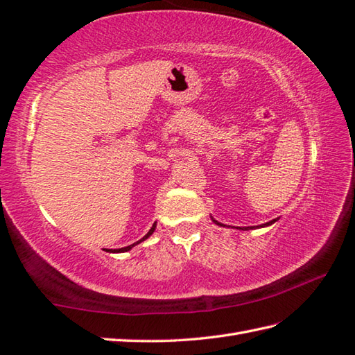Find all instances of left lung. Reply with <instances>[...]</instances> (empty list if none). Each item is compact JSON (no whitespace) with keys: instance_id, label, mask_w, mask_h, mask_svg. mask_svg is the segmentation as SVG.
Segmentation results:
<instances>
[{"instance_id":"left-lung-1","label":"left lung","mask_w":355,"mask_h":355,"mask_svg":"<svg viewBox=\"0 0 355 355\" xmlns=\"http://www.w3.org/2000/svg\"><path fill=\"white\" fill-rule=\"evenodd\" d=\"M211 220L214 221L215 225L217 226H221V227H229V226H226V225H223V223H220V221H217L215 220L214 217H212V214H211ZM275 221H279V218H274V220H270V221H268V223H263V225H260V226H237V227H232V229H237V231H252V229H261V227H269V226H272Z\"/></svg>"}]
</instances>
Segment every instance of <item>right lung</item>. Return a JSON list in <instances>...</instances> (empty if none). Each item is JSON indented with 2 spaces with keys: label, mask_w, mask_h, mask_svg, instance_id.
<instances>
[{
  "label": "right lung",
  "mask_w": 355,
  "mask_h": 355,
  "mask_svg": "<svg viewBox=\"0 0 355 355\" xmlns=\"http://www.w3.org/2000/svg\"><path fill=\"white\" fill-rule=\"evenodd\" d=\"M155 229H157V221H155V223H154V225H152V227L149 229V232H148V234H146L143 239H140V240H138V241H135V243H134V245L124 246V248H120V249H109V251H107V252H114V254H118V252H128V251H130V249H132V248H134V246H137V245H140V243H141V241H144V240H148V239L150 237V235L155 232Z\"/></svg>",
  "instance_id": "right-lung-1"
}]
</instances>
